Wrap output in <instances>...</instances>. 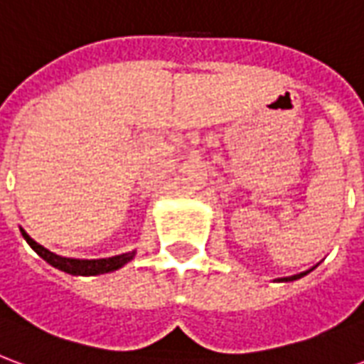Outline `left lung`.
<instances>
[{"label":"left lung","instance_id":"8db88e82","mask_svg":"<svg viewBox=\"0 0 364 364\" xmlns=\"http://www.w3.org/2000/svg\"><path fill=\"white\" fill-rule=\"evenodd\" d=\"M318 267V265H314L312 269H308V271H302V273H296V274H290V277H281V279H274L277 282H292V281H298V279H302V277H306V274L310 273V271H314V269Z\"/></svg>","mask_w":364,"mask_h":364}]
</instances>
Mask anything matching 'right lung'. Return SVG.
<instances>
[{
	"label": "right lung",
	"mask_w": 364,
	"mask_h": 364,
	"mask_svg": "<svg viewBox=\"0 0 364 364\" xmlns=\"http://www.w3.org/2000/svg\"><path fill=\"white\" fill-rule=\"evenodd\" d=\"M21 234L27 240V244L35 250L41 257H43L46 263H50L52 267L60 269L68 274H75V277H91V274H105L112 273L117 269L124 267L128 261L134 259L136 252L120 253V255H114V257H105V259H72V257H62V255H56L52 253L50 250H46L41 244H36L33 237L28 236L25 230L21 228Z\"/></svg>",
	"instance_id": "obj_1"
}]
</instances>
